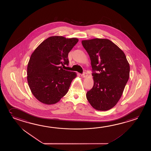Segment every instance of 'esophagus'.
<instances>
[{
    "instance_id": "1",
    "label": "esophagus",
    "mask_w": 151,
    "mask_h": 151,
    "mask_svg": "<svg viewBox=\"0 0 151 151\" xmlns=\"http://www.w3.org/2000/svg\"><path fill=\"white\" fill-rule=\"evenodd\" d=\"M81 77H83V78H87V76H88V74H87V73L86 72H83V74H81Z\"/></svg>"
}]
</instances>
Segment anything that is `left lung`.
Here are the masks:
<instances>
[{
	"instance_id": "8db88e82",
	"label": "left lung",
	"mask_w": 151,
	"mask_h": 151,
	"mask_svg": "<svg viewBox=\"0 0 151 151\" xmlns=\"http://www.w3.org/2000/svg\"><path fill=\"white\" fill-rule=\"evenodd\" d=\"M81 43L91 58L93 72L94 85L87 93V99L95 109H110L121 98L129 80V63L124 52L108 39L96 38Z\"/></svg>"
}]
</instances>
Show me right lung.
<instances>
[{
  "instance_id": "right-lung-1",
  "label": "right lung",
  "mask_w": 151,
  "mask_h": 151,
  "mask_svg": "<svg viewBox=\"0 0 151 151\" xmlns=\"http://www.w3.org/2000/svg\"><path fill=\"white\" fill-rule=\"evenodd\" d=\"M78 41L77 38L51 36L32 54L27 66V81L33 95L42 103L56 104L68 92L77 73L66 71L62 66L68 65V53Z\"/></svg>"
}]
</instances>
